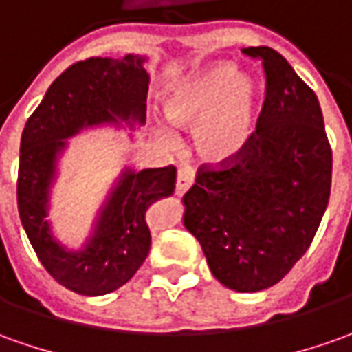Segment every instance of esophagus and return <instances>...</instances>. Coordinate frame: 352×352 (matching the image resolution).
I'll use <instances>...</instances> for the list:
<instances>
[{"instance_id": "34e87169", "label": "esophagus", "mask_w": 352, "mask_h": 352, "mask_svg": "<svg viewBox=\"0 0 352 352\" xmlns=\"http://www.w3.org/2000/svg\"><path fill=\"white\" fill-rule=\"evenodd\" d=\"M192 183H195V167L183 166L177 173V195H185L186 190L192 186Z\"/></svg>"}]
</instances>
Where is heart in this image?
I'll return each mask as SVG.
<instances>
[{
    "label": "heart",
    "instance_id": "1",
    "mask_svg": "<svg viewBox=\"0 0 352 352\" xmlns=\"http://www.w3.org/2000/svg\"><path fill=\"white\" fill-rule=\"evenodd\" d=\"M166 113L177 126H195V144L208 164H231L246 152L254 136L256 85L236 75L235 65L216 63L186 76L167 90ZM167 144L175 133L160 126Z\"/></svg>",
    "mask_w": 352,
    "mask_h": 352
}]
</instances>
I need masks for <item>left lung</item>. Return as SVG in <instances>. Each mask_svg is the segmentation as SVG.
<instances>
[{
    "label": "left lung",
    "mask_w": 352,
    "mask_h": 352,
    "mask_svg": "<svg viewBox=\"0 0 352 352\" xmlns=\"http://www.w3.org/2000/svg\"><path fill=\"white\" fill-rule=\"evenodd\" d=\"M260 59L266 98L243 156L198 167L183 196L185 227L210 272L239 293L276 285L308 250L331 190V146L314 90L267 45Z\"/></svg>",
    "instance_id": "1"
}]
</instances>
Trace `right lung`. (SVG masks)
<instances>
[{
  "instance_id": "obj_1",
  "label": "right lung",
  "mask_w": 352,
  "mask_h": 352,
  "mask_svg": "<svg viewBox=\"0 0 352 352\" xmlns=\"http://www.w3.org/2000/svg\"><path fill=\"white\" fill-rule=\"evenodd\" d=\"M142 63L144 57L131 54L76 61L47 88L21 136L16 204L23 227L47 274L80 295H106L135 276L152 243L148 210L175 190V166L125 169L78 252L59 245L45 219L63 138L102 123H144L150 78Z\"/></svg>"
}]
</instances>
